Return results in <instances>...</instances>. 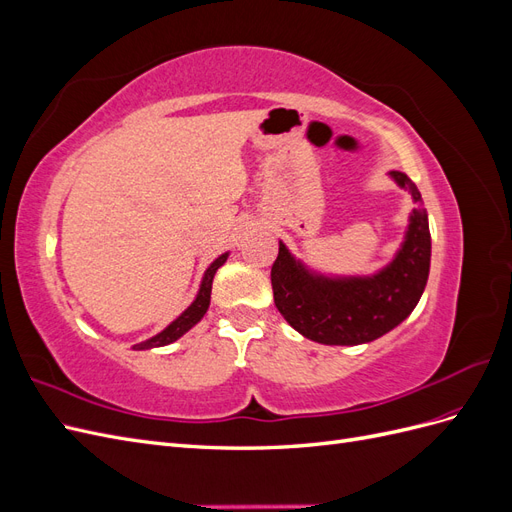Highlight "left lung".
I'll list each match as a JSON object with an SVG mask.
<instances>
[{
    "instance_id": "left-lung-1",
    "label": "left lung",
    "mask_w": 512,
    "mask_h": 512,
    "mask_svg": "<svg viewBox=\"0 0 512 512\" xmlns=\"http://www.w3.org/2000/svg\"><path fill=\"white\" fill-rule=\"evenodd\" d=\"M397 185L412 194L406 241L395 260L369 277H324L307 271L280 241L271 267L275 307L294 331L318 344H367L404 322L425 290L431 260L427 211L414 181L391 170Z\"/></svg>"
}]
</instances>
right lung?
Here are the masks:
<instances>
[{
    "instance_id": "right-lung-1",
    "label": "right lung",
    "mask_w": 512,
    "mask_h": 512,
    "mask_svg": "<svg viewBox=\"0 0 512 512\" xmlns=\"http://www.w3.org/2000/svg\"><path fill=\"white\" fill-rule=\"evenodd\" d=\"M226 258H228V254H222L220 258H215V260L211 262L209 269L205 271L203 284H200V290H198V294H196L194 303H192L188 309H185V312H183L177 320L170 322L168 327H166L162 333H158L156 337L147 339V342L136 344V346H134V350H149V348H160V346L173 344V342H177V339H179L183 333H188V331L194 327L196 322H200V318H203V316L207 314V309H209L213 275H215V271H218V269L224 265Z\"/></svg>"
}]
</instances>
